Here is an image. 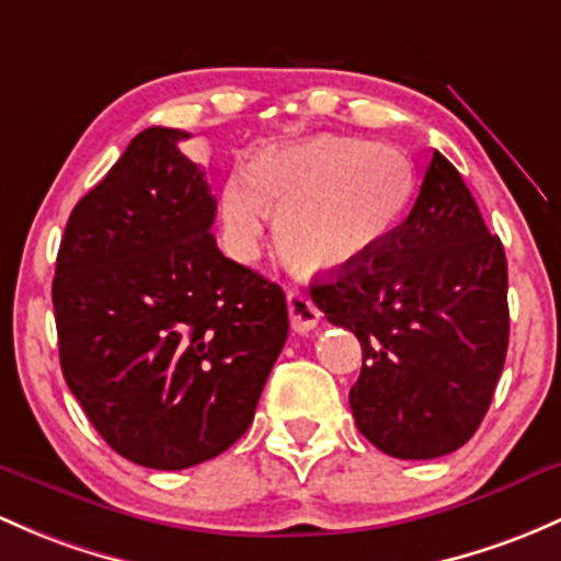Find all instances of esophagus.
I'll use <instances>...</instances> for the list:
<instances>
[{
    "mask_svg": "<svg viewBox=\"0 0 561 561\" xmlns=\"http://www.w3.org/2000/svg\"><path fill=\"white\" fill-rule=\"evenodd\" d=\"M287 314H290V328L296 333H309L320 322V309L317 304L306 296L304 290H290L287 293Z\"/></svg>",
    "mask_w": 561,
    "mask_h": 561,
    "instance_id": "esophagus-1",
    "label": "esophagus"
}]
</instances>
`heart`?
<instances>
[{
    "label": "heart",
    "mask_w": 561,
    "mask_h": 561,
    "mask_svg": "<svg viewBox=\"0 0 561 561\" xmlns=\"http://www.w3.org/2000/svg\"><path fill=\"white\" fill-rule=\"evenodd\" d=\"M414 193L398 147L355 137H311L257 152L247 176L220 191V222L233 255L250 257L265 215L293 268L330 271L368 257L394 233Z\"/></svg>",
    "instance_id": "1"
}]
</instances>
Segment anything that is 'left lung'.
Returning a JSON list of instances; mask_svg holds the SVG:
<instances>
[{"instance_id":"8db88e82","label":"left lung","mask_w":561,"mask_h":561,"mask_svg":"<svg viewBox=\"0 0 561 561\" xmlns=\"http://www.w3.org/2000/svg\"><path fill=\"white\" fill-rule=\"evenodd\" d=\"M311 298L363 346L350 405L376 449L435 459L473 438L508 352V263L438 150L411 215Z\"/></svg>"}]
</instances>
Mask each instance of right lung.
Returning a JSON list of instances; mask_svg holds the SVG:
<instances>
[{"mask_svg":"<svg viewBox=\"0 0 561 561\" xmlns=\"http://www.w3.org/2000/svg\"><path fill=\"white\" fill-rule=\"evenodd\" d=\"M187 137L131 139L69 215L53 279L64 379L112 449L156 470L247 433L290 328L282 287L217 250Z\"/></svg>","mask_w":561,"mask_h":561,"instance_id":"obj_1","label":"right lung"}]
</instances>
